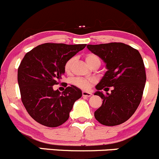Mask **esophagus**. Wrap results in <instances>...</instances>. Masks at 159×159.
Masks as SVG:
<instances>
[{"label":"esophagus","mask_w":159,"mask_h":159,"mask_svg":"<svg viewBox=\"0 0 159 159\" xmlns=\"http://www.w3.org/2000/svg\"><path fill=\"white\" fill-rule=\"evenodd\" d=\"M82 95H83V97H89L92 96V93L89 92H86V91H83V93H82Z\"/></svg>","instance_id":"esophagus-1"}]
</instances>
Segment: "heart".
Returning a JSON list of instances; mask_svg holds the SVG:
<instances>
[{
    "label": "heart",
    "instance_id": "1",
    "mask_svg": "<svg viewBox=\"0 0 159 159\" xmlns=\"http://www.w3.org/2000/svg\"><path fill=\"white\" fill-rule=\"evenodd\" d=\"M85 59H86V62L88 65L90 67L95 66H99L100 65V59L97 55L94 54V53H88L87 55H86L85 56ZM73 58L68 59V60L66 62L65 65H64V71L66 73L69 74L70 73L72 70V66H73ZM93 80L91 79H86V78H82V77H77L74 78L72 80V83H73L74 86H77V87L80 88V89H87L90 87V86L92 85Z\"/></svg>",
    "mask_w": 159,
    "mask_h": 159
}]
</instances>
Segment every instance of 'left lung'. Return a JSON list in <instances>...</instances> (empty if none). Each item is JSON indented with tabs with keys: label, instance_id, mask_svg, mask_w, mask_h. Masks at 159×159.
<instances>
[{
	"label": "left lung",
	"instance_id": "1",
	"mask_svg": "<svg viewBox=\"0 0 159 159\" xmlns=\"http://www.w3.org/2000/svg\"><path fill=\"white\" fill-rule=\"evenodd\" d=\"M87 48L104 61L107 69L96 86L98 91L94 95L101 97L103 103L94 112V117L106 126L120 125L133 115L142 98L146 73L141 54L121 42L88 45ZM110 87L112 90L109 94Z\"/></svg>",
	"mask_w": 159,
	"mask_h": 159
}]
</instances>
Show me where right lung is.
I'll return each instance as SVG.
<instances>
[{
	"instance_id": "1",
	"label": "right lung",
	"mask_w": 159,
	"mask_h": 159,
	"mask_svg": "<svg viewBox=\"0 0 159 159\" xmlns=\"http://www.w3.org/2000/svg\"><path fill=\"white\" fill-rule=\"evenodd\" d=\"M86 44L45 43L25 54L18 70L21 98L28 114L44 126L56 128L65 123L82 91L72 85L61 93L52 86L59 83L64 65Z\"/></svg>"
}]
</instances>
